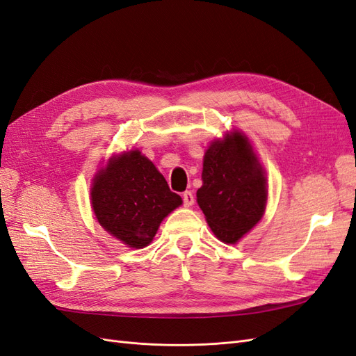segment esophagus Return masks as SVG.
Segmentation results:
<instances>
[{"instance_id": "obj_1", "label": "esophagus", "mask_w": 356, "mask_h": 356, "mask_svg": "<svg viewBox=\"0 0 356 356\" xmlns=\"http://www.w3.org/2000/svg\"><path fill=\"white\" fill-rule=\"evenodd\" d=\"M182 204H184V207H187V208L195 204V196L190 190H187V191H184V193H182Z\"/></svg>"}]
</instances>
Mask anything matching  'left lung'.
I'll list each match as a JSON object with an SVG mask.
<instances>
[{"label":"left lung","mask_w":356,"mask_h":356,"mask_svg":"<svg viewBox=\"0 0 356 356\" xmlns=\"http://www.w3.org/2000/svg\"><path fill=\"white\" fill-rule=\"evenodd\" d=\"M204 184L197 190V204L211 230L226 244L243 238L266 207V179L262 166L245 136L227 134L211 143L204 157Z\"/></svg>","instance_id":"left-lung-1"}]
</instances>
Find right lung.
I'll return each instance as SVG.
<instances>
[{
	"instance_id": "right-lung-1",
	"label": "right lung",
	"mask_w": 356,
	"mask_h": 356,
	"mask_svg": "<svg viewBox=\"0 0 356 356\" xmlns=\"http://www.w3.org/2000/svg\"><path fill=\"white\" fill-rule=\"evenodd\" d=\"M95 218L126 245H148L169 213L182 200L170 191L156 166L139 151L113 157L91 190Z\"/></svg>"
}]
</instances>
